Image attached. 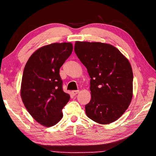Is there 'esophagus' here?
I'll use <instances>...</instances> for the list:
<instances>
[{"instance_id":"1","label":"esophagus","mask_w":156,"mask_h":156,"mask_svg":"<svg viewBox=\"0 0 156 156\" xmlns=\"http://www.w3.org/2000/svg\"><path fill=\"white\" fill-rule=\"evenodd\" d=\"M79 93V90H73L72 91V94L73 95V96H76V94H78Z\"/></svg>"}]
</instances>
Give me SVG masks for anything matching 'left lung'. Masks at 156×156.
<instances>
[{"instance_id":"1","label":"left lung","mask_w":156,"mask_h":156,"mask_svg":"<svg viewBox=\"0 0 156 156\" xmlns=\"http://www.w3.org/2000/svg\"><path fill=\"white\" fill-rule=\"evenodd\" d=\"M74 51L90 76L91 99L85 105L87 117L107 125L127 109L133 95V72L129 60L112 44L76 42Z\"/></svg>"}]
</instances>
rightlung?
<instances>
[{"instance_id":"right-lung-1","label":"right lung","mask_w":156,"mask_h":156,"mask_svg":"<svg viewBox=\"0 0 156 156\" xmlns=\"http://www.w3.org/2000/svg\"><path fill=\"white\" fill-rule=\"evenodd\" d=\"M72 51L70 43L50 44L36 50L25 65L21 98L30 115L44 126L58 122L69 100V95L63 91L59 71Z\"/></svg>"}]
</instances>
